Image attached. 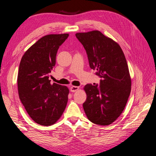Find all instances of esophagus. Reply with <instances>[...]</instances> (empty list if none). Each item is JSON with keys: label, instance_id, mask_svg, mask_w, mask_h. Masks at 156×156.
Listing matches in <instances>:
<instances>
[{"label": "esophagus", "instance_id": "obj_1", "mask_svg": "<svg viewBox=\"0 0 156 156\" xmlns=\"http://www.w3.org/2000/svg\"><path fill=\"white\" fill-rule=\"evenodd\" d=\"M79 89V87H76V86H72L70 87V91L72 92H76L77 90Z\"/></svg>", "mask_w": 156, "mask_h": 156}]
</instances>
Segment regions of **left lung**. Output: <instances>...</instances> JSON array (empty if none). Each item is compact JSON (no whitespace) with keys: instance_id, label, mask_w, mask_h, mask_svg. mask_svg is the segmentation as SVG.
<instances>
[{"instance_id":"1","label":"left lung","mask_w":156,"mask_h":156,"mask_svg":"<svg viewBox=\"0 0 156 156\" xmlns=\"http://www.w3.org/2000/svg\"><path fill=\"white\" fill-rule=\"evenodd\" d=\"M85 49L89 65L102 79L100 86L87 84L83 108L92 123L107 126L123 112L131 92V80L123 51L99 30L76 33Z\"/></svg>"}]
</instances>
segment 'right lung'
<instances>
[{
    "label": "right lung",
    "instance_id": "obj_1",
    "mask_svg": "<svg viewBox=\"0 0 156 156\" xmlns=\"http://www.w3.org/2000/svg\"><path fill=\"white\" fill-rule=\"evenodd\" d=\"M68 34H49L41 37L23 55L17 76L20 99L36 123L49 126L62 116L68 100L67 87L49 79L56 64L59 47Z\"/></svg>",
    "mask_w": 156,
    "mask_h": 156
}]
</instances>
